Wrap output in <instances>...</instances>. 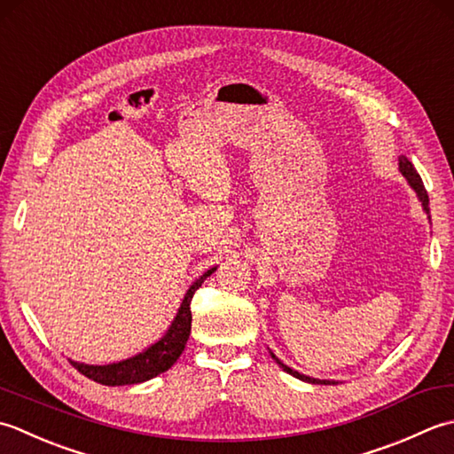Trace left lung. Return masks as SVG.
<instances>
[{
	"label": "left lung",
	"instance_id": "obj_1",
	"mask_svg": "<svg viewBox=\"0 0 454 454\" xmlns=\"http://www.w3.org/2000/svg\"><path fill=\"white\" fill-rule=\"evenodd\" d=\"M400 172L403 174V178L408 180V184L411 186V190L418 193V200L421 201V207H423V211L425 214H427V217H429V196H427V192H425V186H423V182H421V176L418 174V170L413 168V164L408 160V156H400ZM431 219V217H429ZM270 356L276 360V363H278V366L284 370V372H288V374H292L294 378H298V380H303V382H309V384H337L335 380H319V378H311V376H305V374H301V372H298V370H294V368H290L288 364H284L282 360L276 356L272 350H270Z\"/></svg>",
	"mask_w": 454,
	"mask_h": 454
}]
</instances>
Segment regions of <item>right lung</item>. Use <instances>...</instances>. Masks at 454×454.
Instances as JSON below:
<instances>
[{
  "instance_id": "right-lung-1",
  "label": "right lung",
  "mask_w": 454,
  "mask_h": 454,
  "mask_svg": "<svg viewBox=\"0 0 454 454\" xmlns=\"http://www.w3.org/2000/svg\"><path fill=\"white\" fill-rule=\"evenodd\" d=\"M215 270L217 266L209 268V270L203 272L200 278L190 286L186 295H184L178 311H176L170 327L166 329L164 335L156 340V343L146 347L143 353L129 356L125 360H119V363H111V364H84L72 358H70V364L76 368L78 372L88 376L90 380L104 386L141 384L166 372V370H168L176 360L180 358L182 350L186 348V343L190 339V331H192L190 303H192L193 294H196V290L203 284V280L214 274Z\"/></svg>"
}]
</instances>
